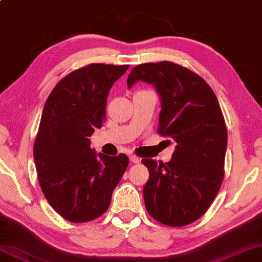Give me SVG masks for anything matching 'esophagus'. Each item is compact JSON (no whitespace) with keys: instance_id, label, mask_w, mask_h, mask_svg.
Returning <instances> with one entry per match:
<instances>
[{"instance_id":"obj_1","label":"esophagus","mask_w":262,"mask_h":262,"mask_svg":"<svg viewBox=\"0 0 262 262\" xmlns=\"http://www.w3.org/2000/svg\"><path fill=\"white\" fill-rule=\"evenodd\" d=\"M129 159H130L132 163H135V164H138V163L141 162V159L139 158V157L135 156V155H130V156H129Z\"/></svg>"}]
</instances>
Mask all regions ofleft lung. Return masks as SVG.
Wrapping results in <instances>:
<instances>
[{"mask_svg":"<svg viewBox=\"0 0 262 262\" xmlns=\"http://www.w3.org/2000/svg\"><path fill=\"white\" fill-rule=\"evenodd\" d=\"M152 83L160 97L158 133L176 142L167 163L142 159L149 179L146 210L167 226H184L208 210L224 179L228 133L214 92L201 76L169 61L139 64L127 85Z\"/></svg>","mask_w":262,"mask_h":262,"instance_id":"obj_1","label":"left lung"}]
</instances>
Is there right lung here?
<instances>
[{
	"label": "right lung",
	"instance_id": "right-lung-1",
	"mask_svg": "<svg viewBox=\"0 0 262 262\" xmlns=\"http://www.w3.org/2000/svg\"><path fill=\"white\" fill-rule=\"evenodd\" d=\"M129 66L92 63L64 76L45 102L33 146L38 180L51 207L72 223L98 218L128 157L97 153L90 137L105 121L107 95Z\"/></svg>",
	"mask_w": 262,
	"mask_h": 262
}]
</instances>
